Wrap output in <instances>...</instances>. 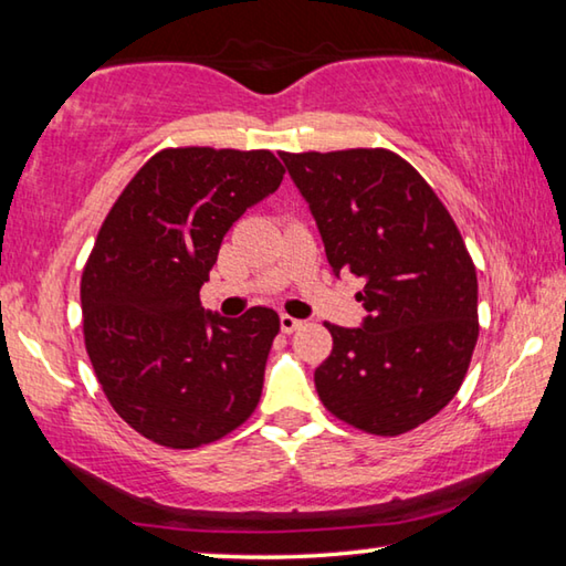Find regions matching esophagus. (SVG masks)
<instances>
[{
    "mask_svg": "<svg viewBox=\"0 0 566 566\" xmlns=\"http://www.w3.org/2000/svg\"><path fill=\"white\" fill-rule=\"evenodd\" d=\"M280 327H282L284 334H292V332H296V329L302 327V319H294V317H290V314H282Z\"/></svg>",
    "mask_w": 566,
    "mask_h": 566,
    "instance_id": "1",
    "label": "esophagus"
}]
</instances>
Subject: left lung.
Here are the masks:
<instances>
[{"label":"left lung","instance_id":"obj_1","mask_svg":"<svg viewBox=\"0 0 566 566\" xmlns=\"http://www.w3.org/2000/svg\"><path fill=\"white\" fill-rule=\"evenodd\" d=\"M317 222L334 276L364 282L359 327L327 324L314 385L334 417L397 437L444 409L479 337L476 272L454 219L387 149L280 155Z\"/></svg>","mask_w":566,"mask_h":566}]
</instances>
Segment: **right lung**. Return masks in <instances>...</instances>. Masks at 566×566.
I'll use <instances>...</instances> for the list:
<instances>
[{
	"mask_svg": "<svg viewBox=\"0 0 566 566\" xmlns=\"http://www.w3.org/2000/svg\"><path fill=\"white\" fill-rule=\"evenodd\" d=\"M282 177L266 149H165L104 219L82 274L84 344L114 411L151 442H217L260 405L280 314L229 319L199 290L224 234Z\"/></svg>",
	"mask_w": 566,
	"mask_h": 566,
	"instance_id": "add662e5",
	"label": "right lung"
}]
</instances>
